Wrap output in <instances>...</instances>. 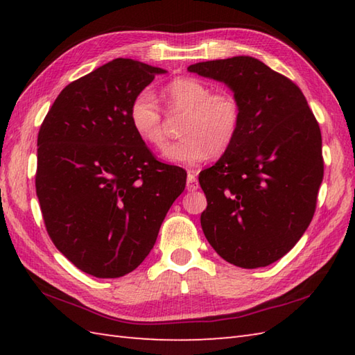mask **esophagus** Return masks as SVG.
Masks as SVG:
<instances>
[{"instance_id": "34e87169", "label": "esophagus", "mask_w": 355, "mask_h": 355, "mask_svg": "<svg viewBox=\"0 0 355 355\" xmlns=\"http://www.w3.org/2000/svg\"><path fill=\"white\" fill-rule=\"evenodd\" d=\"M186 187H187V191H191V192L198 189V180H197V173H195V171L187 172Z\"/></svg>"}]
</instances>
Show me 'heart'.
<instances>
[{
    "mask_svg": "<svg viewBox=\"0 0 355 355\" xmlns=\"http://www.w3.org/2000/svg\"><path fill=\"white\" fill-rule=\"evenodd\" d=\"M160 101L168 116H183L178 134L182 139L163 149L166 162L195 166L210 157L227 153L235 143L243 107L230 92H212L197 78L182 76L164 85ZM130 123L135 135L150 148H162L164 143V114L154 96L141 92L130 107Z\"/></svg>",
    "mask_w": 355,
    "mask_h": 355,
    "instance_id": "obj_1",
    "label": "heart"
}]
</instances>
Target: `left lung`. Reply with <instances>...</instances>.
I'll return each mask as SVG.
<instances>
[{
    "instance_id": "obj_1",
    "label": "left lung",
    "mask_w": 355,
    "mask_h": 355,
    "mask_svg": "<svg viewBox=\"0 0 355 355\" xmlns=\"http://www.w3.org/2000/svg\"><path fill=\"white\" fill-rule=\"evenodd\" d=\"M187 70L224 82L243 107L235 143L200 172L201 227L215 252L241 268L267 267L310 225L323 178L322 134L293 80L250 56Z\"/></svg>"
}]
</instances>
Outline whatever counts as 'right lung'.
<instances>
[{
	"label": "right lung",
	"instance_id": "1",
	"mask_svg": "<svg viewBox=\"0 0 355 355\" xmlns=\"http://www.w3.org/2000/svg\"><path fill=\"white\" fill-rule=\"evenodd\" d=\"M166 73L119 58L71 82L37 134L36 195L53 244L85 273H131L154 247L186 171L158 162L135 135L130 107Z\"/></svg>",
	"mask_w": 355,
	"mask_h": 355
}]
</instances>
